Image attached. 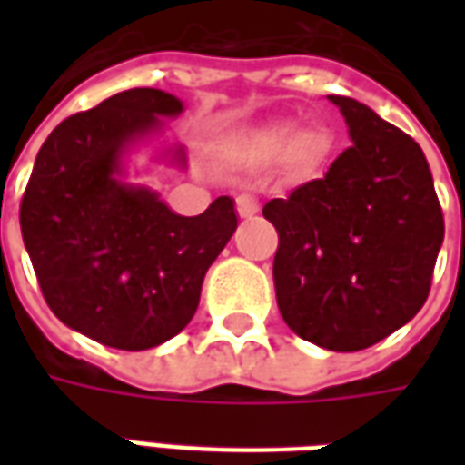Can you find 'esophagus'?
<instances>
[{
	"label": "esophagus",
	"instance_id": "obj_1",
	"mask_svg": "<svg viewBox=\"0 0 465 465\" xmlns=\"http://www.w3.org/2000/svg\"><path fill=\"white\" fill-rule=\"evenodd\" d=\"M236 212H239L242 219H252L253 213H259V203H256V199L249 196V193H242V196L236 199Z\"/></svg>",
	"mask_w": 465,
	"mask_h": 465
}]
</instances>
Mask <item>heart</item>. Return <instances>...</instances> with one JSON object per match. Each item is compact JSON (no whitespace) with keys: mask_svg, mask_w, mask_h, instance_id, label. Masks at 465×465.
<instances>
[{"mask_svg":"<svg viewBox=\"0 0 465 465\" xmlns=\"http://www.w3.org/2000/svg\"><path fill=\"white\" fill-rule=\"evenodd\" d=\"M292 132V124L289 122H276L266 132V143L269 146H276V143H282L286 136ZM323 149H326V136L319 126H303L302 132L293 136V159L299 163H313L322 159Z\"/></svg>","mask_w":465,"mask_h":465,"instance_id":"obj_1","label":"heart"}]
</instances>
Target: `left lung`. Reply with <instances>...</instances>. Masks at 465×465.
<instances>
[{
	"label": "left lung",
	"mask_w": 465,
	"mask_h": 465,
	"mask_svg": "<svg viewBox=\"0 0 465 465\" xmlns=\"http://www.w3.org/2000/svg\"><path fill=\"white\" fill-rule=\"evenodd\" d=\"M351 146L323 179L272 199L273 286L283 322L329 351L369 349L429 299L443 213L429 162L409 134L351 96H329Z\"/></svg>",
	"instance_id": "8db88e82"
}]
</instances>
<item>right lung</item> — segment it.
I'll use <instances>...</instances> for the list:
<instances>
[{"label": "right lung", "mask_w": 465, "mask_h": 465, "mask_svg": "<svg viewBox=\"0 0 465 465\" xmlns=\"http://www.w3.org/2000/svg\"><path fill=\"white\" fill-rule=\"evenodd\" d=\"M182 112V99L149 86L109 96L46 136L26 183L22 239L49 309L112 349H153L182 331L239 223L229 196L182 216L126 182V156ZM156 159L186 169L182 143Z\"/></svg>", "instance_id": "1"}]
</instances>
